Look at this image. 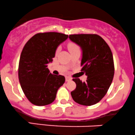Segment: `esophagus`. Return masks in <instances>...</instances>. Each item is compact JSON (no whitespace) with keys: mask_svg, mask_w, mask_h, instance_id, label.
<instances>
[{"mask_svg":"<svg viewBox=\"0 0 135 135\" xmlns=\"http://www.w3.org/2000/svg\"><path fill=\"white\" fill-rule=\"evenodd\" d=\"M65 80H66V82H69V81H70L71 80H72V78L70 77H65Z\"/></svg>","mask_w":135,"mask_h":135,"instance_id":"1","label":"esophagus"}]
</instances>
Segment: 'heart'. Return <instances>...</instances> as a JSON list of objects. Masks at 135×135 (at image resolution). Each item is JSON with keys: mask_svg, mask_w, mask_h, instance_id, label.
<instances>
[{"mask_svg": "<svg viewBox=\"0 0 135 135\" xmlns=\"http://www.w3.org/2000/svg\"><path fill=\"white\" fill-rule=\"evenodd\" d=\"M67 47L69 49L70 52H72L74 51L77 50V49H79V47L78 45L75 44L74 42H69V44H67ZM58 52V49H57L56 53Z\"/></svg>", "mask_w": 135, "mask_h": 135, "instance_id": "heart-1", "label": "heart"}]
</instances>
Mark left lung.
Returning a JSON list of instances; mask_svg holds the SVG:
<instances>
[{"label": "left lung", "mask_w": 135, "mask_h": 135, "mask_svg": "<svg viewBox=\"0 0 135 135\" xmlns=\"http://www.w3.org/2000/svg\"><path fill=\"white\" fill-rule=\"evenodd\" d=\"M69 38L83 50L81 71L88 78L82 82L73 79L76 88L71 92L73 100L85 106H91L105 97L110 86L114 75L112 52L107 42L97 34H74Z\"/></svg>", "instance_id": "8db88e82"}]
</instances>
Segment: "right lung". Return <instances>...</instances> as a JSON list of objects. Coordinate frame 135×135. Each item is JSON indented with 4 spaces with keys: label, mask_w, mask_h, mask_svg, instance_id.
Segmentation results:
<instances>
[{
    "label": "right lung",
    "mask_w": 135,
    "mask_h": 135,
    "mask_svg": "<svg viewBox=\"0 0 135 135\" xmlns=\"http://www.w3.org/2000/svg\"><path fill=\"white\" fill-rule=\"evenodd\" d=\"M69 35L44 32L33 35L25 45L20 58L18 77L25 95L32 104L44 106L55 101L58 89L65 81L52 75L47 64L52 61L58 46Z\"/></svg>",
    "instance_id": "right-lung-1"
}]
</instances>
